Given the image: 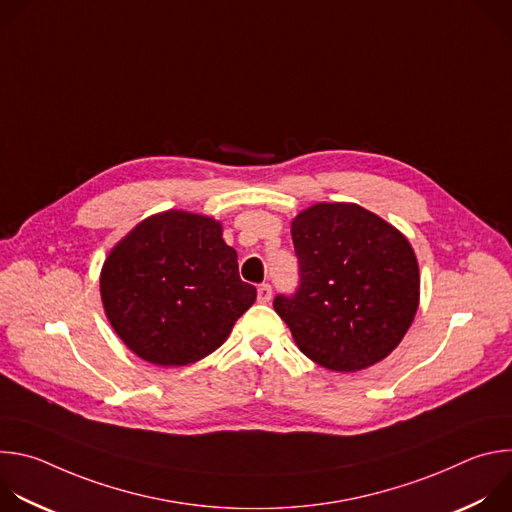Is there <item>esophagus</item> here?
I'll list each match as a JSON object with an SVG mask.
<instances>
[{"mask_svg":"<svg viewBox=\"0 0 512 512\" xmlns=\"http://www.w3.org/2000/svg\"><path fill=\"white\" fill-rule=\"evenodd\" d=\"M257 300L261 304H269L271 302V285L269 283H261L257 289Z\"/></svg>","mask_w":512,"mask_h":512,"instance_id":"1","label":"esophagus"}]
</instances>
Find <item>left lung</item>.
<instances>
[{
  "mask_svg": "<svg viewBox=\"0 0 512 512\" xmlns=\"http://www.w3.org/2000/svg\"><path fill=\"white\" fill-rule=\"evenodd\" d=\"M300 287L277 296L298 348L336 373L389 356L419 306V265L407 237L354 202H318L291 221Z\"/></svg>",
  "mask_w": 512,
  "mask_h": 512,
  "instance_id": "1",
  "label": "left lung"
}]
</instances>
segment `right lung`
Returning a JSON list of instances; mask_svg holds the SVG:
<instances>
[{
	"instance_id": "1",
	"label": "right lung",
	"mask_w": 512,
	"mask_h": 512,
	"mask_svg": "<svg viewBox=\"0 0 512 512\" xmlns=\"http://www.w3.org/2000/svg\"><path fill=\"white\" fill-rule=\"evenodd\" d=\"M99 283L117 336L158 367H186L214 352L257 298L239 277L223 225L186 210L143 218L109 251Z\"/></svg>"
}]
</instances>
